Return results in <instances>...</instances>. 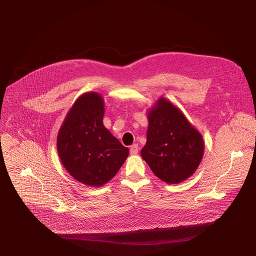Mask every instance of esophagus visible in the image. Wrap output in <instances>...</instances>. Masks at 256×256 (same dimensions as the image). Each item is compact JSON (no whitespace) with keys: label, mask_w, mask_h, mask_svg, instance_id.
<instances>
[{"label":"esophagus","mask_w":256,"mask_h":256,"mask_svg":"<svg viewBox=\"0 0 256 256\" xmlns=\"http://www.w3.org/2000/svg\"><path fill=\"white\" fill-rule=\"evenodd\" d=\"M138 152H139V147H138V145H137V144H132V145L130 146V154H138Z\"/></svg>","instance_id":"esophagus-1"}]
</instances>
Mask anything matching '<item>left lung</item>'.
Instances as JSON below:
<instances>
[{
  "mask_svg": "<svg viewBox=\"0 0 256 256\" xmlns=\"http://www.w3.org/2000/svg\"><path fill=\"white\" fill-rule=\"evenodd\" d=\"M147 141L141 156L156 178L173 184L197 170L204 152L201 134L167 98H160L147 111Z\"/></svg>",
  "mask_w": 256,
  "mask_h": 256,
  "instance_id": "obj_1",
  "label": "left lung"
}]
</instances>
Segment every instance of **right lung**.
Wrapping results in <instances>:
<instances>
[{
  "label": "right lung",
  "instance_id": "add662e5",
  "mask_svg": "<svg viewBox=\"0 0 256 256\" xmlns=\"http://www.w3.org/2000/svg\"><path fill=\"white\" fill-rule=\"evenodd\" d=\"M104 102L98 92L78 96L58 132L57 150L66 171L78 182L102 186L128 156V148L104 126Z\"/></svg>",
  "mask_w": 256,
  "mask_h": 256
}]
</instances>
